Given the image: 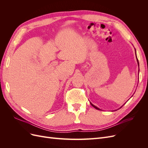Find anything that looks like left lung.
Here are the masks:
<instances>
[{"label": "left lung", "instance_id": "obj_1", "mask_svg": "<svg viewBox=\"0 0 148 148\" xmlns=\"http://www.w3.org/2000/svg\"><path fill=\"white\" fill-rule=\"evenodd\" d=\"M135 53H136V49H135ZM136 59H137V62H138V66H139V62H138V58H137V57H136ZM90 104H91V105L92 106V107H95V109H97V110H101L100 109H99V108H98V107H97L96 106H94L92 104V103H91L90 102ZM121 107H120V108H121Z\"/></svg>", "mask_w": 148, "mask_h": 148}]
</instances>
